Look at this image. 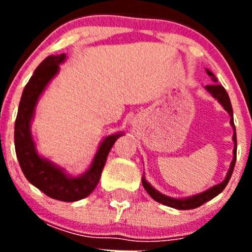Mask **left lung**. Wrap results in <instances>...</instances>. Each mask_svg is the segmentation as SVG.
Returning a JSON list of instances; mask_svg holds the SVG:
<instances>
[{
	"instance_id": "8db88e82",
	"label": "left lung",
	"mask_w": 252,
	"mask_h": 252,
	"mask_svg": "<svg viewBox=\"0 0 252 252\" xmlns=\"http://www.w3.org/2000/svg\"><path fill=\"white\" fill-rule=\"evenodd\" d=\"M206 72L207 74L211 77V79L215 82V83L211 84V86H206V91L212 94L213 98H216L218 102H220V104L223 107L231 117L230 124L233 128L232 140H233V144H235V146H233V159L230 164V169H228V171H227L226 178L222 180L221 183L211 187V188L204 190V192L198 193V194L190 195V197H186V198H173V197H169V195L162 194V193H160L159 190H157V189L154 188V187L149 183L148 180H146L145 175H142V186H144V188L146 189V192L150 194V197L153 198L154 201H157L159 202V203L164 204V206L171 207V208H175V209H193L202 206V204H204L206 202L211 201L212 198H215L216 195L220 194V193L226 188L227 183H228V180H230L231 175H232L233 168H235L236 153H237V141H236V128H235V124H233V111H232V106H231L230 97H228V94H227L226 90H224L223 87H222L220 83H217V78H216V75L213 74L209 69H206Z\"/></svg>"
}]
</instances>
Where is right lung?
Instances as JSON below:
<instances>
[{"instance_id":"1","label":"right lung","mask_w":252,"mask_h":252,"mask_svg":"<svg viewBox=\"0 0 252 252\" xmlns=\"http://www.w3.org/2000/svg\"><path fill=\"white\" fill-rule=\"evenodd\" d=\"M65 59V54L45 58L35 69L34 74L24 88L15 122V150L22 173L32 186L58 201L75 202L88 197L94 190L108 153L124 132H116L103 137L90 168L78 177L68 174L65 169L40 155L31 132V122L34 120L40 95L43 94L51 79L59 73L60 64L64 63Z\"/></svg>"}]
</instances>
